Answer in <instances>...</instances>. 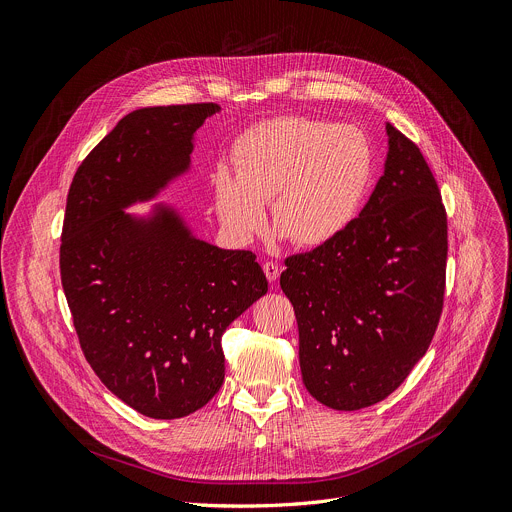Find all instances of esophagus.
I'll return each instance as SVG.
<instances>
[{
  "instance_id": "esophagus-1",
  "label": "esophagus",
  "mask_w": 512,
  "mask_h": 512,
  "mask_svg": "<svg viewBox=\"0 0 512 512\" xmlns=\"http://www.w3.org/2000/svg\"><path fill=\"white\" fill-rule=\"evenodd\" d=\"M262 268H264V274H266V278H268L270 282H276V280H278V276H280V268H278V264H276V262L268 260V262H264V264H262Z\"/></svg>"
}]
</instances>
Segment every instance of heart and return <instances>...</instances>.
Listing matches in <instances>:
<instances>
[{
	"label": "heart",
	"mask_w": 512,
	"mask_h": 512,
	"mask_svg": "<svg viewBox=\"0 0 512 512\" xmlns=\"http://www.w3.org/2000/svg\"><path fill=\"white\" fill-rule=\"evenodd\" d=\"M375 171V155L359 127L313 117H276L248 127L232 147V171L214 175L222 226L252 240L266 226L270 201L276 232L294 246L337 240L359 216Z\"/></svg>",
	"instance_id": "heart-1"
}]
</instances>
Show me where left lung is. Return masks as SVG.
<instances>
[{"instance_id":"1","label":"left lung","mask_w":512,"mask_h":512,"mask_svg":"<svg viewBox=\"0 0 512 512\" xmlns=\"http://www.w3.org/2000/svg\"><path fill=\"white\" fill-rule=\"evenodd\" d=\"M389 153L359 218L284 260L309 393L341 412L393 393L426 355L444 309L448 218L420 147L387 123Z\"/></svg>"}]
</instances>
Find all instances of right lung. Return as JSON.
Returning a JSON list of instances; mask_svg holds the SVG:
<instances>
[{
	"label": "right lung",
	"mask_w": 512,
	"mask_h": 512,
	"mask_svg": "<svg viewBox=\"0 0 512 512\" xmlns=\"http://www.w3.org/2000/svg\"><path fill=\"white\" fill-rule=\"evenodd\" d=\"M216 102L139 109L80 163L66 197L60 278L80 349L119 399L155 420L185 418L224 383L222 335L266 294L250 250L189 236L171 210L135 222L121 208L187 169Z\"/></svg>",
	"instance_id": "right-lung-1"
}]
</instances>
